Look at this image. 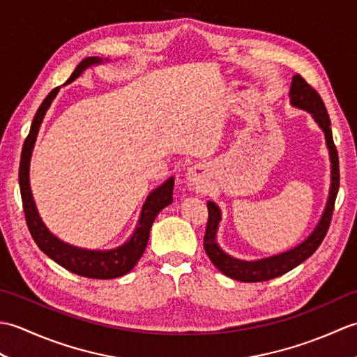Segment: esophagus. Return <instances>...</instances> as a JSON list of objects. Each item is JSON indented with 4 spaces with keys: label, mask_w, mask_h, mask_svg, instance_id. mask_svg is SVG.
Returning a JSON list of instances; mask_svg holds the SVG:
<instances>
[{
    "label": "esophagus",
    "mask_w": 357,
    "mask_h": 357,
    "mask_svg": "<svg viewBox=\"0 0 357 357\" xmlns=\"http://www.w3.org/2000/svg\"><path fill=\"white\" fill-rule=\"evenodd\" d=\"M187 181L188 184L196 188H204L206 185V172H204L202 165H195L187 172Z\"/></svg>",
    "instance_id": "1"
}]
</instances>
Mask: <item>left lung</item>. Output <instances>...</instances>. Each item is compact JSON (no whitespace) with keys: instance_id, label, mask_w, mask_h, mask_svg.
<instances>
[{"instance_id":"obj_1","label":"left lung","mask_w":357,"mask_h":357,"mask_svg":"<svg viewBox=\"0 0 357 357\" xmlns=\"http://www.w3.org/2000/svg\"><path fill=\"white\" fill-rule=\"evenodd\" d=\"M290 98L294 107L304 109L312 113L314 121L319 124V127L325 133V139H327V146H328L330 158H331V188H330L328 202L314 231L310 234L308 239L302 242L301 245L294 247L293 250H290V252L280 253L271 257H265V259H261V261L248 262V261H241V259H236V257L229 256L216 244V230H218L219 221H221V211H219L215 202L208 201L207 202L208 219H207L206 234H204V248H206L210 261L213 262V265L219 271L224 273L225 276H229L231 279L241 280V282H264V280H270L278 276H282L287 271L298 267L299 264L308 259V257L312 256L317 248H319L331 224L333 210H335V202H336V196L339 190L340 174H339V156H337L335 141H333L331 121L328 116V112H327V107H325L321 95L317 93L316 89L310 86L299 73L294 75L291 79Z\"/></svg>"}]
</instances>
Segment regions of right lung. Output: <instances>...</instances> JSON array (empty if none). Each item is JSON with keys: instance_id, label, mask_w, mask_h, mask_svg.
<instances>
[{"instance_id": "obj_1", "label": "right lung", "mask_w": 357, "mask_h": 357, "mask_svg": "<svg viewBox=\"0 0 357 357\" xmlns=\"http://www.w3.org/2000/svg\"><path fill=\"white\" fill-rule=\"evenodd\" d=\"M101 61L102 59L96 56H89L86 59H82L77 66V69L73 70L72 77L67 79V82H72L75 78H78L89 66L98 64ZM59 87L53 89L40 105L21 151L20 190L29 231L32 234L33 241L36 242V245L40 247L41 252H44L58 265H61L63 268L75 273V275L92 279H113L124 276L141 259L144 250L147 247L150 229L151 224L155 221V218L158 216L159 211L165 208L167 206H170L173 202L174 178H169L161 187H158L156 190L149 195V198L146 204H144L141 211L139 224L136 227L133 236L128 239V242H126L124 245H121L115 250H109V252H95V250H82L69 245L66 244V242L59 241L56 236H53V234L45 229V225L43 224L41 218L36 211L29 184V164L38 130H40V126L43 123V118L45 115V112H47L49 105L52 104L53 98L56 96Z\"/></svg>"}]
</instances>
